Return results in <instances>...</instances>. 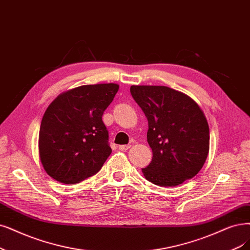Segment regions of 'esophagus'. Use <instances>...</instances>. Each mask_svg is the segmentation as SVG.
<instances>
[{"instance_id": "34e87169", "label": "esophagus", "mask_w": 250, "mask_h": 250, "mask_svg": "<svg viewBox=\"0 0 250 250\" xmlns=\"http://www.w3.org/2000/svg\"><path fill=\"white\" fill-rule=\"evenodd\" d=\"M131 148V144H127V145H120L119 146V150H123V151H125L127 149Z\"/></svg>"}]
</instances>
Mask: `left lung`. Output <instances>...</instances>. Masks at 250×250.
I'll return each mask as SVG.
<instances>
[{
  "label": "left lung",
  "instance_id": "1",
  "mask_svg": "<svg viewBox=\"0 0 250 250\" xmlns=\"http://www.w3.org/2000/svg\"><path fill=\"white\" fill-rule=\"evenodd\" d=\"M131 95L148 120L152 160L142 169L159 187H177L192 178L209 152V126L191 98L167 86L132 85Z\"/></svg>",
  "mask_w": 250,
  "mask_h": 250
}]
</instances>
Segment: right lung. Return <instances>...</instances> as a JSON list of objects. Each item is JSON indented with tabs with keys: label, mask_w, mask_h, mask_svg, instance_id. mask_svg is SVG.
Segmentation results:
<instances>
[{
	"label": "right lung",
	"mask_w": 250,
	"mask_h": 250,
	"mask_svg": "<svg viewBox=\"0 0 250 250\" xmlns=\"http://www.w3.org/2000/svg\"><path fill=\"white\" fill-rule=\"evenodd\" d=\"M118 87L114 83L82 85L48 106L40 125L39 154L50 177L75 184L103 167L112 150L102 116Z\"/></svg>",
	"instance_id": "1"
}]
</instances>
